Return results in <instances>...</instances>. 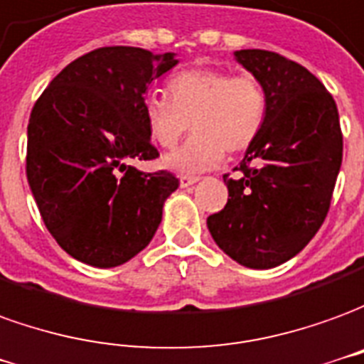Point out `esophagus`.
Here are the masks:
<instances>
[{"instance_id":"1","label":"esophagus","mask_w":364,"mask_h":364,"mask_svg":"<svg viewBox=\"0 0 364 364\" xmlns=\"http://www.w3.org/2000/svg\"><path fill=\"white\" fill-rule=\"evenodd\" d=\"M198 180H200L198 176H188V174H182V176H180V188L194 186Z\"/></svg>"}]
</instances>
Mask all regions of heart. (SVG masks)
<instances>
[{"label":"heart","mask_w":364,"mask_h":364,"mask_svg":"<svg viewBox=\"0 0 364 364\" xmlns=\"http://www.w3.org/2000/svg\"><path fill=\"white\" fill-rule=\"evenodd\" d=\"M267 92L252 76H233L221 68L178 72L164 95H149L143 115L149 135L162 149L180 141L188 127L194 135L162 164L176 172H203L218 166L223 154L247 151L267 119Z\"/></svg>","instance_id":"b5f03b06"}]
</instances>
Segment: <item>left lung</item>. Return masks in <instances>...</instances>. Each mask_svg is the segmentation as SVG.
<instances>
[{"label":"left lung","mask_w":364,"mask_h":364,"mask_svg":"<svg viewBox=\"0 0 364 364\" xmlns=\"http://www.w3.org/2000/svg\"><path fill=\"white\" fill-rule=\"evenodd\" d=\"M235 60L267 92V119L235 170L229 200L208 218L213 241L247 269H272L318 233L341 168L343 135L331 94L310 70L259 48Z\"/></svg>","instance_id":"8db88e82"}]
</instances>
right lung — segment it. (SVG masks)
<instances>
[{"label": "right lung", "mask_w": 364, "mask_h": 364, "mask_svg": "<svg viewBox=\"0 0 364 364\" xmlns=\"http://www.w3.org/2000/svg\"><path fill=\"white\" fill-rule=\"evenodd\" d=\"M178 63L174 53L104 46L68 64L31 112V194L50 235L80 262L119 267L161 225L178 178L141 172L127 161L159 156L143 104L149 86Z\"/></svg>", "instance_id": "add662e5"}]
</instances>
